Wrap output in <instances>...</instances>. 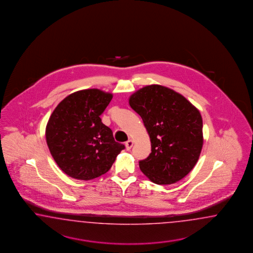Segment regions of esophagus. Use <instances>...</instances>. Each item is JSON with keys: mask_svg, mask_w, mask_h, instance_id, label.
Returning a JSON list of instances; mask_svg holds the SVG:
<instances>
[{"mask_svg": "<svg viewBox=\"0 0 253 253\" xmlns=\"http://www.w3.org/2000/svg\"><path fill=\"white\" fill-rule=\"evenodd\" d=\"M125 146H126V149L127 150H130V148L133 146V141L132 140H129L125 143Z\"/></svg>", "mask_w": 253, "mask_h": 253, "instance_id": "1", "label": "esophagus"}]
</instances>
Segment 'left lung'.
Wrapping results in <instances>:
<instances>
[{"instance_id": "1", "label": "left lung", "mask_w": 253, "mask_h": 253, "mask_svg": "<svg viewBox=\"0 0 253 253\" xmlns=\"http://www.w3.org/2000/svg\"><path fill=\"white\" fill-rule=\"evenodd\" d=\"M151 141V153L139 167L157 184H171L187 175L203 146L202 118L184 96L161 85H148L130 95Z\"/></svg>"}]
</instances>
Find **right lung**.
<instances>
[{"label":"right lung","mask_w":253,"mask_h":253,"mask_svg":"<svg viewBox=\"0 0 253 253\" xmlns=\"http://www.w3.org/2000/svg\"><path fill=\"white\" fill-rule=\"evenodd\" d=\"M112 94L98 89L69 94L55 107L46 126L47 146L62 170L78 180L105 174L125 148L100 116Z\"/></svg>","instance_id":"obj_1"}]
</instances>
